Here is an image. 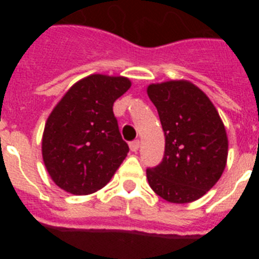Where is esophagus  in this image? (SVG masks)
<instances>
[{"label":"esophagus","mask_w":259,"mask_h":259,"mask_svg":"<svg viewBox=\"0 0 259 259\" xmlns=\"http://www.w3.org/2000/svg\"><path fill=\"white\" fill-rule=\"evenodd\" d=\"M139 148H140V141L139 140H135L132 141V143H130V149H131L132 152H137Z\"/></svg>","instance_id":"1"}]
</instances>
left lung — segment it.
<instances>
[{
  "label": "left lung",
  "instance_id": "1",
  "mask_svg": "<svg viewBox=\"0 0 259 259\" xmlns=\"http://www.w3.org/2000/svg\"><path fill=\"white\" fill-rule=\"evenodd\" d=\"M148 96L166 140L162 162L146 170L150 188L172 203L198 200L218 182L227 162L221 116L209 97L184 80L152 84Z\"/></svg>",
  "mask_w": 259,
  "mask_h": 259
}]
</instances>
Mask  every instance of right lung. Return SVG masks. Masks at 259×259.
<instances>
[{"label":"right lung","instance_id":"add662e5","mask_svg":"<svg viewBox=\"0 0 259 259\" xmlns=\"http://www.w3.org/2000/svg\"><path fill=\"white\" fill-rule=\"evenodd\" d=\"M131 81L91 75L62 97L45 124L42 158L59 188L84 196L110 182L130 150L119 132L113 105Z\"/></svg>","mask_w":259,"mask_h":259}]
</instances>
